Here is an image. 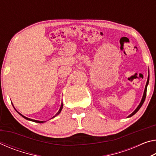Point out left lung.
<instances>
[{
  "mask_svg": "<svg viewBox=\"0 0 156 156\" xmlns=\"http://www.w3.org/2000/svg\"><path fill=\"white\" fill-rule=\"evenodd\" d=\"M149 77L148 76V79H147V84H146V86H145V89H144V94H143V96H142V100L140 102V104L138 107H137L136 109L134 110V112L133 113H131L130 115H129L127 118H130L131 117V116H133L135 113H136L137 112H138V110L140 109V107H142V105H143L144 100H145V98H146V96H147V86L148 84H149Z\"/></svg>",
  "mask_w": 156,
  "mask_h": 156,
  "instance_id": "8db88e82",
  "label": "left lung"
}]
</instances>
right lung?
Listing matches in <instances>:
<instances>
[{"label": "right lung", "instance_id": "add662e5", "mask_svg": "<svg viewBox=\"0 0 156 156\" xmlns=\"http://www.w3.org/2000/svg\"><path fill=\"white\" fill-rule=\"evenodd\" d=\"M62 107H63V103H62H62H61V105H60V109H59V111H58V112L56 113V114L54 116H53V117H52L51 118H54V117H56V115H58L59 113H60V112H61V111H62ZM14 109H15V108H14ZM16 112H17V111H16ZM18 112V113H19V114H20L21 116H22V117H23V118H25V119L27 120H30V121H32V122H38V123H43V122H45V121H39V120H33V119H31V118H29L25 117V116H24V115H22V114H21V113H20L19 112Z\"/></svg>", "mask_w": 156, "mask_h": 156}]
</instances>
